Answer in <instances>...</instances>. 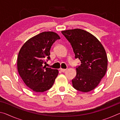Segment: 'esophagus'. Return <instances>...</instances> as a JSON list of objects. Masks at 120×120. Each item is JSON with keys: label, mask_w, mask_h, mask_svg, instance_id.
Wrapping results in <instances>:
<instances>
[{"label": "esophagus", "mask_w": 120, "mask_h": 120, "mask_svg": "<svg viewBox=\"0 0 120 120\" xmlns=\"http://www.w3.org/2000/svg\"><path fill=\"white\" fill-rule=\"evenodd\" d=\"M60 70L61 71H62V72H64V71H66L67 70V69H62V68H60Z\"/></svg>", "instance_id": "34e87169"}]
</instances>
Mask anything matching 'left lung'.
<instances>
[{"label": "left lung", "mask_w": 120, "mask_h": 120, "mask_svg": "<svg viewBox=\"0 0 120 120\" xmlns=\"http://www.w3.org/2000/svg\"><path fill=\"white\" fill-rule=\"evenodd\" d=\"M61 33L71 45L75 58L81 61L76 68L72 86L80 92H90L98 86L106 72L108 60L105 49L95 36L85 30L76 28Z\"/></svg>", "instance_id": "1"}]
</instances>
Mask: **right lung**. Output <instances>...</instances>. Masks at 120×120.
<instances>
[{"instance_id":"add662e5","label":"right lung","mask_w":120,"mask_h":120,"mask_svg":"<svg viewBox=\"0 0 120 120\" xmlns=\"http://www.w3.org/2000/svg\"><path fill=\"white\" fill-rule=\"evenodd\" d=\"M60 38L54 32H43L28 40L19 50L17 69L28 87L35 92H43L51 88L59 71L43 64L50 59L51 48Z\"/></svg>"}]
</instances>
